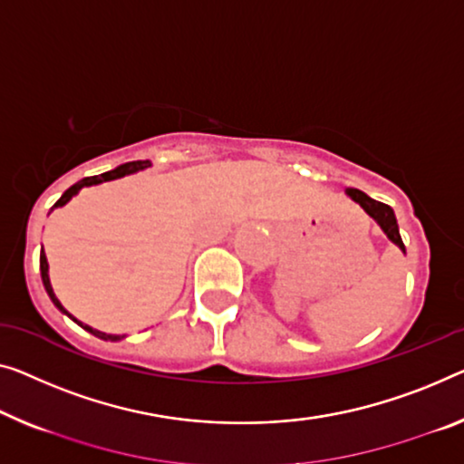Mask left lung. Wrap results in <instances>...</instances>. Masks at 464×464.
<instances>
[{
    "label": "left lung",
    "mask_w": 464,
    "mask_h": 464,
    "mask_svg": "<svg viewBox=\"0 0 464 464\" xmlns=\"http://www.w3.org/2000/svg\"><path fill=\"white\" fill-rule=\"evenodd\" d=\"M348 196L358 202L364 208V212L372 217L379 223V227L385 231L387 237H390L393 244H396L400 250L406 252V247L402 244V237H400V231H398V223H396V214L390 208V206L383 204V202H377V199H372L366 196V193L358 191V189H348Z\"/></svg>",
    "instance_id": "left-lung-1"
}]
</instances>
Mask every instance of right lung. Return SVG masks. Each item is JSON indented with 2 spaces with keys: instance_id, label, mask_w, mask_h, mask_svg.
<instances>
[{
  "instance_id": "1",
  "label": "right lung",
  "mask_w": 464,
  "mask_h": 464,
  "mask_svg": "<svg viewBox=\"0 0 464 464\" xmlns=\"http://www.w3.org/2000/svg\"><path fill=\"white\" fill-rule=\"evenodd\" d=\"M150 166V160H135V162H127V164H122V166H119V169H114V170H108V172H103V175H98V177H85V179H81L79 183H74L72 188H68L64 193H62V198L58 199V202L53 204V208H60V206H64L68 199H71L74 193H77L81 188H87V185H98V183H103V181H112V179H119V177H124V175H130V172H135V170H143V169H148ZM39 268H41V279H44V285H45V292H47V295H50L52 298V302L55 304V306H58L62 313H66L64 310V306H62L60 304V300L55 298V294H53V289H52V283H50V275H47V258H45V254H44V247H41V256H39ZM68 314V313H66ZM74 323H79L77 319H72ZM82 329H87L89 334H93L95 337H102V340H110V342H119V340H122L124 335H108V334H102V331H95V329H92L89 327V324H82V323H79Z\"/></svg>"
}]
</instances>
